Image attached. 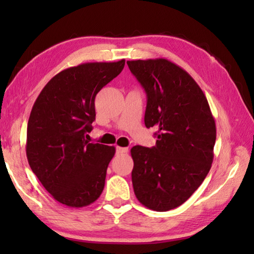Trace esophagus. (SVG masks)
<instances>
[{"mask_svg":"<svg viewBox=\"0 0 254 254\" xmlns=\"http://www.w3.org/2000/svg\"><path fill=\"white\" fill-rule=\"evenodd\" d=\"M128 151L127 148H122V147H117V153L118 154H124Z\"/></svg>","mask_w":254,"mask_h":254,"instance_id":"esophagus-1","label":"esophagus"}]
</instances>
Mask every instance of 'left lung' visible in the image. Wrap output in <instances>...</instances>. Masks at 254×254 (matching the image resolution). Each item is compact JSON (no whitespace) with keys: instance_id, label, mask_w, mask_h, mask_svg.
<instances>
[{"instance_id":"8db88e82","label":"left lung","mask_w":254,"mask_h":254,"mask_svg":"<svg viewBox=\"0 0 254 254\" xmlns=\"http://www.w3.org/2000/svg\"><path fill=\"white\" fill-rule=\"evenodd\" d=\"M147 94L144 124L156 127V145L131 149L137 200L167 212L194 194L212 167L216 127L207 98L182 67L158 58L127 62Z\"/></svg>"}]
</instances>
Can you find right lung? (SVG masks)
<instances>
[{
    "instance_id": "obj_1",
    "label": "right lung",
    "mask_w": 254,
    "mask_h": 254,
    "mask_svg": "<svg viewBox=\"0 0 254 254\" xmlns=\"http://www.w3.org/2000/svg\"><path fill=\"white\" fill-rule=\"evenodd\" d=\"M126 60L86 63L53 77L34 102L27 128V158L54 198L84 207L101 196L115 148L88 143L96 94L122 71Z\"/></svg>"
}]
</instances>
